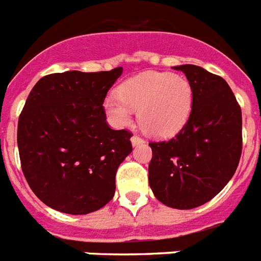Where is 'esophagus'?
<instances>
[{"label":"esophagus","mask_w":261,"mask_h":261,"mask_svg":"<svg viewBox=\"0 0 261 261\" xmlns=\"http://www.w3.org/2000/svg\"><path fill=\"white\" fill-rule=\"evenodd\" d=\"M131 142H133V145H139V144H144V139H142V137H139V135L134 134L133 137H131Z\"/></svg>","instance_id":"1"}]
</instances>
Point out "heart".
<instances>
[{"label":"heart","instance_id":"1","mask_svg":"<svg viewBox=\"0 0 261 261\" xmlns=\"http://www.w3.org/2000/svg\"><path fill=\"white\" fill-rule=\"evenodd\" d=\"M193 89L182 75L168 72L139 73L119 86L117 94L104 99V108L115 126L128 124L134 111L142 130L153 137H170L188 122Z\"/></svg>","mask_w":261,"mask_h":261}]
</instances>
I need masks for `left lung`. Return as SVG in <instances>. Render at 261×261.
Segmentation results:
<instances>
[{
  "label": "left lung",
  "instance_id": "1",
  "mask_svg": "<svg viewBox=\"0 0 261 261\" xmlns=\"http://www.w3.org/2000/svg\"><path fill=\"white\" fill-rule=\"evenodd\" d=\"M175 69L192 85V111L175 137L149 144V185L164 205L192 210L212 200L236 172L242 153V113L222 76L190 64Z\"/></svg>",
  "mask_w": 261,
  "mask_h": 261
}]
</instances>
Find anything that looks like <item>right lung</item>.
<instances>
[{
	"mask_svg": "<svg viewBox=\"0 0 261 261\" xmlns=\"http://www.w3.org/2000/svg\"><path fill=\"white\" fill-rule=\"evenodd\" d=\"M122 72L50 73L30 91L17 123L20 164L34 194L53 210L85 215L112 200L133 134L112 130L102 104Z\"/></svg>",
	"mask_w": 261,
	"mask_h": 261,
	"instance_id": "right-lung-1",
	"label": "right lung"
}]
</instances>
